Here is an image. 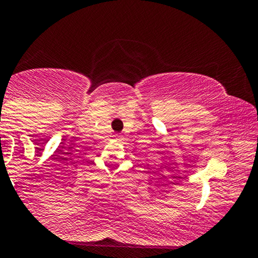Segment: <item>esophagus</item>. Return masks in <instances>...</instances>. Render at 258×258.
Instances as JSON below:
<instances>
[{
    "label": "esophagus",
    "mask_w": 258,
    "mask_h": 258,
    "mask_svg": "<svg viewBox=\"0 0 258 258\" xmlns=\"http://www.w3.org/2000/svg\"><path fill=\"white\" fill-rule=\"evenodd\" d=\"M115 137H116L117 139H122L123 136H121V135H115Z\"/></svg>",
    "instance_id": "1"
}]
</instances>
